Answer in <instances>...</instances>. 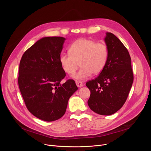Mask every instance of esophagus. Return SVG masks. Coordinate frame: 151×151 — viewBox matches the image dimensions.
<instances>
[{
  "label": "esophagus",
  "mask_w": 151,
  "mask_h": 151,
  "mask_svg": "<svg viewBox=\"0 0 151 151\" xmlns=\"http://www.w3.org/2000/svg\"><path fill=\"white\" fill-rule=\"evenodd\" d=\"M76 84L78 87V88H81V87L83 86V83L81 81H76Z\"/></svg>",
  "instance_id": "obj_1"
}]
</instances>
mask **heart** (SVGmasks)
Wrapping results in <instances>:
<instances>
[{"instance_id": "obj_1", "label": "heart", "mask_w": 151, "mask_h": 151, "mask_svg": "<svg viewBox=\"0 0 151 151\" xmlns=\"http://www.w3.org/2000/svg\"><path fill=\"white\" fill-rule=\"evenodd\" d=\"M68 54L62 53L59 58L60 65L65 73H75L80 62L81 68L73 75L78 80H84L92 73L97 75L105 68L109 55L107 45L88 38H80L71 43Z\"/></svg>"}]
</instances>
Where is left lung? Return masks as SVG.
<instances>
[{
  "label": "left lung",
  "mask_w": 151,
  "mask_h": 151,
  "mask_svg": "<svg viewBox=\"0 0 151 151\" xmlns=\"http://www.w3.org/2000/svg\"><path fill=\"white\" fill-rule=\"evenodd\" d=\"M105 42L109 50L106 64L100 75L86 85L91 91L88 104L93 112L111 115L127 99L133 81L129 52L116 36L106 32Z\"/></svg>",
  "instance_id": "obj_1"
}]
</instances>
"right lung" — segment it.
Segmentation results:
<instances>
[{
    "instance_id": "1",
    "label": "right lung",
    "mask_w": 151,
    "mask_h": 151,
    "mask_svg": "<svg viewBox=\"0 0 151 151\" xmlns=\"http://www.w3.org/2000/svg\"><path fill=\"white\" fill-rule=\"evenodd\" d=\"M65 40L43 37L25 51L19 63L18 85L26 107L47 122L64 115L70 97L78 90L73 80L60 83L66 75L59 62Z\"/></svg>"
}]
</instances>
